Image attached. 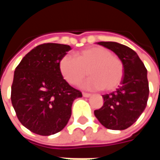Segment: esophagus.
Segmentation results:
<instances>
[{"mask_svg":"<svg viewBox=\"0 0 160 160\" xmlns=\"http://www.w3.org/2000/svg\"><path fill=\"white\" fill-rule=\"evenodd\" d=\"M82 95H83V97H85V98H89L91 96L90 93H87V92H83V93H82Z\"/></svg>","mask_w":160,"mask_h":160,"instance_id":"1","label":"esophagus"}]
</instances>
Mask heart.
<instances>
[{
	"mask_svg": "<svg viewBox=\"0 0 160 160\" xmlns=\"http://www.w3.org/2000/svg\"><path fill=\"white\" fill-rule=\"evenodd\" d=\"M62 76L71 85H76L87 73L91 76L81 87L90 90L114 91L123 79V64L109 49L94 46L77 53V59L69 55L62 56L59 62Z\"/></svg>",
	"mask_w": 160,
	"mask_h": 160,
	"instance_id": "b5f03b06",
	"label": "heart"
}]
</instances>
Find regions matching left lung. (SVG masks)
Returning <instances> with one entry per match:
<instances>
[{"mask_svg": "<svg viewBox=\"0 0 160 160\" xmlns=\"http://www.w3.org/2000/svg\"><path fill=\"white\" fill-rule=\"evenodd\" d=\"M119 57L124 68L121 86L110 94L103 95V106L94 115L104 127L123 130L134 123L144 111L148 103L149 87L148 70L137 53L116 42H98Z\"/></svg>", "mask_w": 160, "mask_h": 160, "instance_id": "8db88e82", "label": "left lung"}]
</instances>
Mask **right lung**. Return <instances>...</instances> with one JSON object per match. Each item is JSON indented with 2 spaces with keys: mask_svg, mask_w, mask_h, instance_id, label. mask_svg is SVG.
<instances>
[{
  "mask_svg": "<svg viewBox=\"0 0 160 160\" xmlns=\"http://www.w3.org/2000/svg\"><path fill=\"white\" fill-rule=\"evenodd\" d=\"M71 47L48 42L23 57L13 74L11 101L19 122L32 133L51 135L64 128L75 98L82 97L63 79L61 58Z\"/></svg>",
  "mask_w": 160,
  "mask_h": 160,
  "instance_id": "obj_1",
  "label": "right lung"
}]
</instances>
